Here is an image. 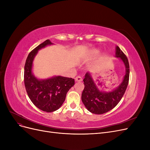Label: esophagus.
Segmentation results:
<instances>
[{
  "instance_id": "34e87169",
  "label": "esophagus",
  "mask_w": 150,
  "mask_h": 150,
  "mask_svg": "<svg viewBox=\"0 0 150 150\" xmlns=\"http://www.w3.org/2000/svg\"><path fill=\"white\" fill-rule=\"evenodd\" d=\"M75 80H76V81H78V82H80V81H83V78H81V76H76V77Z\"/></svg>"
}]
</instances>
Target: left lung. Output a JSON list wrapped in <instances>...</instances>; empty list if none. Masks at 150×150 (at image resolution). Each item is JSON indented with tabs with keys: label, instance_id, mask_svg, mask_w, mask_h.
Masks as SVG:
<instances>
[{
	"label": "left lung",
	"instance_id": "obj_1",
	"mask_svg": "<svg viewBox=\"0 0 150 150\" xmlns=\"http://www.w3.org/2000/svg\"><path fill=\"white\" fill-rule=\"evenodd\" d=\"M116 56L121 59L126 67V74L123 81L116 89L109 93L100 91L88 72L86 74L83 79L84 88L81 99L88 110L94 114H104L114 108L123 96L128 86L129 78L128 58L118 46L116 49Z\"/></svg>",
	"mask_w": 150,
	"mask_h": 150
}]
</instances>
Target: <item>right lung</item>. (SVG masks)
<instances>
[{
	"label": "right lung",
	"instance_id": "right-lung-1",
	"mask_svg": "<svg viewBox=\"0 0 150 150\" xmlns=\"http://www.w3.org/2000/svg\"><path fill=\"white\" fill-rule=\"evenodd\" d=\"M52 44L49 39L31 51L27 57L24 66V84L31 101L40 110L53 112L64 103L66 94L74 84V79L62 76H54L39 80L32 73V66L35 56L39 49Z\"/></svg>",
	"mask_w": 150,
	"mask_h": 150
}]
</instances>
